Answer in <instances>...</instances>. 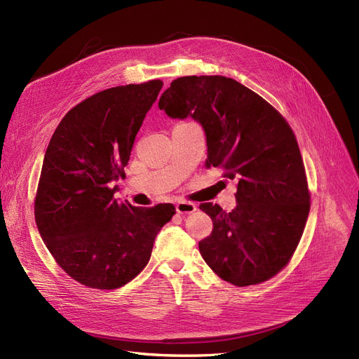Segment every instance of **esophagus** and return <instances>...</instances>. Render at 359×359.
Wrapping results in <instances>:
<instances>
[{"instance_id": "34e87169", "label": "esophagus", "mask_w": 359, "mask_h": 359, "mask_svg": "<svg viewBox=\"0 0 359 359\" xmlns=\"http://www.w3.org/2000/svg\"><path fill=\"white\" fill-rule=\"evenodd\" d=\"M177 212L178 214H191L196 211V205L191 203V202H186V201H181L175 205Z\"/></svg>"}]
</instances>
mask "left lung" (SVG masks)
<instances>
[{
  "label": "left lung",
  "mask_w": 359,
  "mask_h": 359,
  "mask_svg": "<svg viewBox=\"0 0 359 359\" xmlns=\"http://www.w3.org/2000/svg\"><path fill=\"white\" fill-rule=\"evenodd\" d=\"M170 118L191 116L206 136V168L235 180L236 206L201 203L212 232L199 243L203 260L235 286L259 285L290 260L310 211L297 137L281 114L255 91L224 76H182L161 94Z\"/></svg>",
  "instance_id": "left-lung-1"
}]
</instances>
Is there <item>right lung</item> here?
I'll return each instance as SVG.
<instances>
[{"label":"right lung","instance_id":"right-lung-1","mask_svg":"<svg viewBox=\"0 0 359 359\" xmlns=\"http://www.w3.org/2000/svg\"><path fill=\"white\" fill-rule=\"evenodd\" d=\"M163 82L97 93L53 132L34 201L37 229L57 264L81 285L111 290L142 271L175 206H133L114 198L135 137Z\"/></svg>","mask_w":359,"mask_h":359}]
</instances>
